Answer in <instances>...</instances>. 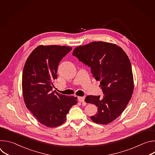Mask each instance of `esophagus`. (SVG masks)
Wrapping results in <instances>:
<instances>
[{"instance_id":"esophagus-1","label":"esophagus","mask_w":155,"mask_h":155,"mask_svg":"<svg viewBox=\"0 0 155 155\" xmlns=\"http://www.w3.org/2000/svg\"><path fill=\"white\" fill-rule=\"evenodd\" d=\"M78 100L80 102H84V97H78Z\"/></svg>"}]
</instances>
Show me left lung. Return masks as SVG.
Segmentation results:
<instances>
[{
  "label": "left lung",
  "mask_w": 155,
  "mask_h": 155,
  "mask_svg": "<svg viewBox=\"0 0 155 155\" xmlns=\"http://www.w3.org/2000/svg\"><path fill=\"white\" fill-rule=\"evenodd\" d=\"M72 54L90 67L93 77L101 81L103 97L85 98L86 102L97 107V113L91 120L97 124L112 122L123 112L133 93V75L128 56L120 47L104 41L78 47Z\"/></svg>",
  "instance_id": "8db88e82"
}]
</instances>
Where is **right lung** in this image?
Returning a JSON list of instances; mask_svg holds the SVG:
<instances>
[{"mask_svg":"<svg viewBox=\"0 0 155 155\" xmlns=\"http://www.w3.org/2000/svg\"><path fill=\"white\" fill-rule=\"evenodd\" d=\"M72 47L40 45L27 59L22 77L23 95L26 105L42 124L54 127L62 124L77 98L53 91L58 67Z\"/></svg>","mask_w":155,"mask_h":155,"instance_id":"obj_1","label":"right lung"}]
</instances>
